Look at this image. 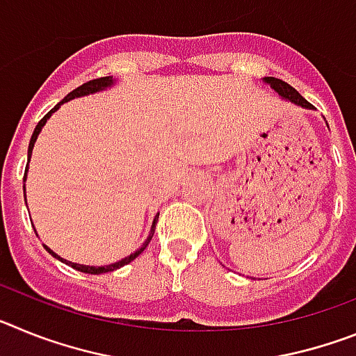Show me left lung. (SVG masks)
Instances as JSON below:
<instances>
[{"mask_svg": "<svg viewBox=\"0 0 356 356\" xmlns=\"http://www.w3.org/2000/svg\"><path fill=\"white\" fill-rule=\"evenodd\" d=\"M264 81L271 85V89H275L276 92L282 96V99H285V102L294 103V105L301 106V108H308V110L314 108V106L310 105V103H308L307 99H305V97L294 89V87H291L289 83H285L284 80H280V78H275V76H266L264 78Z\"/></svg>", "mask_w": 356, "mask_h": 356, "instance_id": "1", "label": "left lung"}]
</instances>
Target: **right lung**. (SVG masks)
Wrapping results in <instances>:
<instances>
[{"label": "right lung", "mask_w": 356, "mask_h": 356, "mask_svg": "<svg viewBox=\"0 0 356 356\" xmlns=\"http://www.w3.org/2000/svg\"><path fill=\"white\" fill-rule=\"evenodd\" d=\"M114 83H115V81H114V78H112V76H103V78H96V80H90V81H87V83H83V85H80V87H76V89L72 90V92H69L67 96H65L64 99H62V102L58 103V105L53 106V108L49 110L48 114L44 115L42 119H40L39 124H37L35 130H33V135H31V139H30V146H28V160H30V156H31V149H33V144H35V140H37V137H39L40 130H42V127H44V124H46V121H48V119L51 118L53 112H56V110L60 108V105H64V103L71 102V99H74V97H80V96H87V94L99 92V90L106 89V87H112V85H114ZM26 172H28V165H26V171H24V178H26ZM24 197H26V196H24ZM156 221H159V213H156L155 219H153V225H151V232H149V235H147V238H146V241H144V244H143V246L139 248V250L135 251V253L128 254V257H124V259L119 260V262L110 264V266H81V264H74V262H69V260L60 259V257H58V254H56L55 251L49 250L48 246H44V248H46V251H48V253H51L53 257H55V259H58V260H60V262H65V264H67V266L74 267V269H76V271L87 273V275H102V273L115 271V269H119V267L127 266V264H130L131 260L137 259V257H139V254L143 253L144 250H146L147 244H149L151 238H153V234H155V225H156Z\"/></svg>", "instance_id": "obj_1"}]
</instances>
